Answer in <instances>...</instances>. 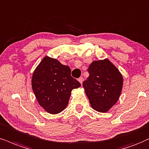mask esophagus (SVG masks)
<instances>
[{
    "mask_svg": "<svg viewBox=\"0 0 149 149\" xmlns=\"http://www.w3.org/2000/svg\"><path fill=\"white\" fill-rule=\"evenodd\" d=\"M78 81L82 84V82H83V78H82V77H80V78H78Z\"/></svg>",
    "mask_w": 149,
    "mask_h": 149,
    "instance_id": "34e87169",
    "label": "esophagus"
}]
</instances>
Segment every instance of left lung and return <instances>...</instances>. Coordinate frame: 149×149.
Masks as SVG:
<instances>
[{
	"label": "left lung",
	"mask_w": 149,
	"mask_h": 149,
	"mask_svg": "<svg viewBox=\"0 0 149 149\" xmlns=\"http://www.w3.org/2000/svg\"><path fill=\"white\" fill-rule=\"evenodd\" d=\"M88 71L89 76L82 85L90 104L97 111H108L121 93L123 85L121 73L108 60L93 61Z\"/></svg>",
	"instance_id": "8db88e82"
}]
</instances>
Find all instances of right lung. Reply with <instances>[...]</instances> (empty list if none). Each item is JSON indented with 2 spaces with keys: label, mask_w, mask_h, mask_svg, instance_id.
<instances>
[{
  "label": "right lung",
  "mask_w": 149,
  "mask_h": 149,
  "mask_svg": "<svg viewBox=\"0 0 149 149\" xmlns=\"http://www.w3.org/2000/svg\"><path fill=\"white\" fill-rule=\"evenodd\" d=\"M39 104L52 114L66 108L73 88L81 84L71 76V69L50 57H45L36 69L31 80Z\"/></svg>",
  "instance_id": "right-lung-1"
}]
</instances>
